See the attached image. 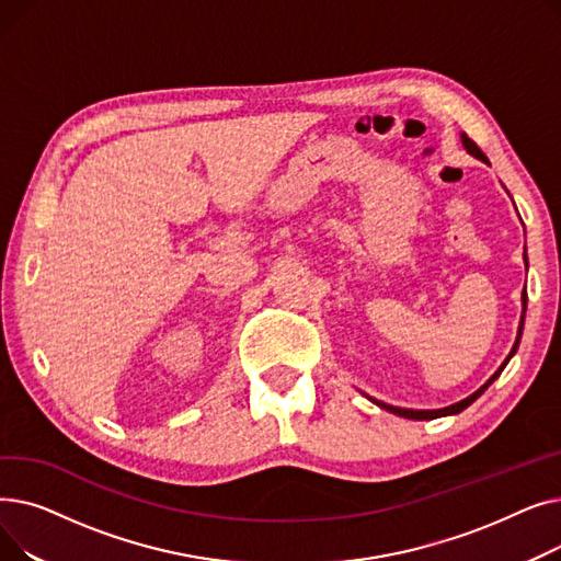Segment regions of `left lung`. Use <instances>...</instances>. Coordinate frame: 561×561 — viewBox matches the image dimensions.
I'll return each mask as SVG.
<instances>
[{"label":"left lung","instance_id":"left-lung-1","mask_svg":"<svg viewBox=\"0 0 561 561\" xmlns=\"http://www.w3.org/2000/svg\"><path fill=\"white\" fill-rule=\"evenodd\" d=\"M461 145H463V150L470 154V157H476V159H480V161H484V163H489V159L484 157V152L480 150V147L470 140L466 134H461ZM525 256V268H527V254H523ZM520 300H523V311H520V322H518V332H516V341H514V345H512V350H510V355H507V359L500 364V368L484 381V385L476 391V393H470L468 398H463V400H459V402H455V404H450V407H444V409H404V407H393V404H387V402H379V400H375V398H370V396H366L370 402H375L377 407H381V409H387V411H391V414H396V416H402V419H411V421H432V419H440V416H453V414H459V411H463L466 407H470L473 404L491 385L493 381L500 377V373L505 370V366L510 364V359L516 355V350H518V343H520V336H523V322H525V309H527V293L523 290V296H520Z\"/></svg>","mask_w":561,"mask_h":561}]
</instances>
